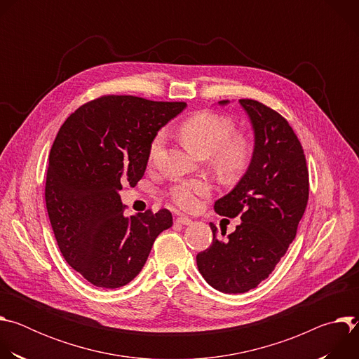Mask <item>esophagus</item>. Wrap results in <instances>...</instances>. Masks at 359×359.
I'll use <instances>...</instances> for the list:
<instances>
[{"instance_id":"esophagus-1","label":"esophagus","mask_w":359,"mask_h":359,"mask_svg":"<svg viewBox=\"0 0 359 359\" xmlns=\"http://www.w3.org/2000/svg\"><path fill=\"white\" fill-rule=\"evenodd\" d=\"M176 222H177L179 224H183V226L191 224V219H189V217H186V216H179V217L176 219Z\"/></svg>"}]
</instances>
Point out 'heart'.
Returning <instances> with one entry per match:
<instances>
[{"mask_svg":"<svg viewBox=\"0 0 359 359\" xmlns=\"http://www.w3.org/2000/svg\"><path fill=\"white\" fill-rule=\"evenodd\" d=\"M234 122L223 115L203 111L184 119L179 133L184 144L201 158L210 156L213 166L223 175L234 176L250 162L251 144L244 136H236ZM166 144V132L159 130L149 144L147 161L156 165ZM212 186L208 180H180L169 189V198L183 210H194L200 200L209 196Z\"/></svg>","mask_w":359,"mask_h":359,"instance_id":"1","label":"heart"}]
</instances>
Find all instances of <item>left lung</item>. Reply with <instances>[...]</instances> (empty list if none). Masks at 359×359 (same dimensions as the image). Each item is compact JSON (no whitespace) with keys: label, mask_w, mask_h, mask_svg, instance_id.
I'll list each match as a JSON object with an SVG mask.
<instances>
[{"label":"left lung","mask_w":359,"mask_h":359,"mask_svg":"<svg viewBox=\"0 0 359 359\" xmlns=\"http://www.w3.org/2000/svg\"><path fill=\"white\" fill-rule=\"evenodd\" d=\"M238 102L254 129V151L245 175L215 210L240 216L241 223L226 238L210 223L212 245L196 255L203 278L226 294L245 292L269 278L295 238L310 191L304 150L287 119L259 100Z\"/></svg>","instance_id":"left-lung-1"}]
</instances>
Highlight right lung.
<instances>
[{"mask_svg": "<svg viewBox=\"0 0 359 359\" xmlns=\"http://www.w3.org/2000/svg\"><path fill=\"white\" fill-rule=\"evenodd\" d=\"M184 108V102L104 95L61 126L49 153L46 210L64 259L90 284L130 283L156 237L172 227L168 209L126 217L119 190L143 177L153 136Z\"/></svg>", "mask_w": 359, "mask_h": 359, "instance_id": "right-lung-1", "label": "right lung"}]
</instances>
